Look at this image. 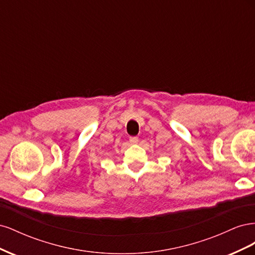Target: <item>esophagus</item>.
Instances as JSON below:
<instances>
[{
	"mask_svg": "<svg viewBox=\"0 0 255 255\" xmlns=\"http://www.w3.org/2000/svg\"><path fill=\"white\" fill-rule=\"evenodd\" d=\"M138 141H139V138H138L137 136H133V137H129V142H130V143H133V144H135V143H137Z\"/></svg>",
	"mask_w": 255,
	"mask_h": 255,
	"instance_id": "34e87169",
	"label": "esophagus"
}]
</instances>
